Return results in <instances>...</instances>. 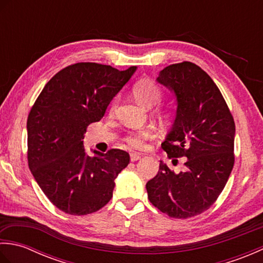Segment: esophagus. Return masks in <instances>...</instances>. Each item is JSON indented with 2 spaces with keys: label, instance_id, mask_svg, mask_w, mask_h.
<instances>
[{
  "label": "esophagus",
  "instance_id": "34e87169",
  "mask_svg": "<svg viewBox=\"0 0 263 263\" xmlns=\"http://www.w3.org/2000/svg\"><path fill=\"white\" fill-rule=\"evenodd\" d=\"M130 157H131V161H137V160H139V159L141 158V155L140 154H137V153H132L130 155Z\"/></svg>",
  "mask_w": 263,
  "mask_h": 263
}]
</instances>
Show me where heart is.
Returning a JSON list of instances; mask_svg holds the SVG:
<instances>
[{"label":"heart","instance_id":"heart-1","mask_svg":"<svg viewBox=\"0 0 263 263\" xmlns=\"http://www.w3.org/2000/svg\"><path fill=\"white\" fill-rule=\"evenodd\" d=\"M133 96L141 105L146 106V107H153V106L160 103L161 98H163V92H161L160 88L156 85L153 80L149 79H142L138 81L132 88ZM119 104V98H115L111 103L110 110L114 111L116 109V106ZM159 115L161 119H167L168 113L166 110H159ZM155 137V130L154 127H143L140 130L130 131L124 138V141L128 146L135 149H143L146 147V142L149 141L150 139Z\"/></svg>","mask_w":263,"mask_h":263}]
</instances>
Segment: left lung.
<instances>
[{
	"mask_svg": "<svg viewBox=\"0 0 263 263\" xmlns=\"http://www.w3.org/2000/svg\"><path fill=\"white\" fill-rule=\"evenodd\" d=\"M156 80L177 106L161 148L173 160L186 159L180 173L160 161L146 184L148 198L164 214L185 219L209 209L224 190L234 166L235 123L216 83L194 63L166 66Z\"/></svg>",
	"mask_w": 263,
	"mask_h": 263,
	"instance_id": "left-lung-1",
	"label": "left lung"
}]
</instances>
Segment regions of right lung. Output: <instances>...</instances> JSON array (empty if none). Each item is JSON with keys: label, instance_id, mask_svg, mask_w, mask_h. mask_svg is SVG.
<instances>
[{"label": "right lung", "instance_id": "obj_1", "mask_svg": "<svg viewBox=\"0 0 263 263\" xmlns=\"http://www.w3.org/2000/svg\"><path fill=\"white\" fill-rule=\"evenodd\" d=\"M136 70L89 62L66 66L46 83L28 115L31 174L66 214L82 216L103 208L113 197L115 178L130 163L120 149L87 155L82 139Z\"/></svg>", "mask_w": 263, "mask_h": 263}]
</instances>
